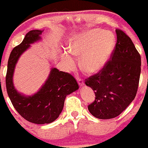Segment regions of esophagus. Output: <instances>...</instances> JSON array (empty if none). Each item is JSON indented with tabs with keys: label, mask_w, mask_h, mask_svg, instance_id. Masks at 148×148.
<instances>
[{
	"label": "esophagus",
	"mask_w": 148,
	"mask_h": 148,
	"mask_svg": "<svg viewBox=\"0 0 148 148\" xmlns=\"http://www.w3.org/2000/svg\"><path fill=\"white\" fill-rule=\"evenodd\" d=\"M77 81H78V83H79V85L80 86H82L84 85V81L82 79H81L80 78H79V77H77Z\"/></svg>",
	"instance_id": "obj_1"
}]
</instances>
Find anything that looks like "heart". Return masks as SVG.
Returning a JSON list of instances; mask_svg holds the SVG:
<instances>
[{"label": "heart", "instance_id": "b5f03b06", "mask_svg": "<svg viewBox=\"0 0 148 148\" xmlns=\"http://www.w3.org/2000/svg\"><path fill=\"white\" fill-rule=\"evenodd\" d=\"M116 46V38L110 31L92 29L75 36L67 45L68 52L62 53V59L68 69L73 68L75 57H79L80 66L88 74L102 69L110 61Z\"/></svg>", "mask_w": 148, "mask_h": 148}]
</instances>
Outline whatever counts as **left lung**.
<instances>
[{"label": "left lung", "instance_id": "8db88e82", "mask_svg": "<svg viewBox=\"0 0 148 148\" xmlns=\"http://www.w3.org/2000/svg\"><path fill=\"white\" fill-rule=\"evenodd\" d=\"M116 34L117 43L111 60L99 73L85 79L96 97L88 110L102 120L117 117L133 101L141 72V57L131 38L120 29Z\"/></svg>", "mask_w": 148, "mask_h": 148}]
</instances>
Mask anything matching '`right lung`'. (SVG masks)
<instances>
[{
  "mask_svg": "<svg viewBox=\"0 0 148 148\" xmlns=\"http://www.w3.org/2000/svg\"><path fill=\"white\" fill-rule=\"evenodd\" d=\"M42 32L41 30L30 31L23 41L12 50L5 77L8 95L16 111L28 122L40 125L56 120L63 110L66 97L79 89L73 76L56 68H51L45 83L36 93L26 96L16 90L13 78L18 60L31 47V44L41 39Z\"/></svg>",
  "mask_w": 148,
  "mask_h": 148,
  "instance_id": "1",
  "label": "right lung"
}]
</instances>
